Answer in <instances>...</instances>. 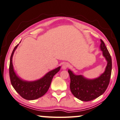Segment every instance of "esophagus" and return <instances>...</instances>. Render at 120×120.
<instances>
[{
    "label": "esophagus",
    "mask_w": 120,
    "mask_h": 120,
    "mask_svg": "<svg viewBox=\"0 0 120 120\" xmlns=\"http://www.w3.org/2000/svg\"><path fill=\"white\" fill-rule=\"evenodd\" d=\"M69 66H70L69 64H68V63H65L63 65V66H62V68H63V69H64V70L66 69L67 68L69 67Z\"/></svg>",
    "instance_id": "obj_1"
}]
</instances>
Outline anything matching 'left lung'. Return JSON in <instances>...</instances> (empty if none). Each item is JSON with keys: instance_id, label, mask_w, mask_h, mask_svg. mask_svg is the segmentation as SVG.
<instances>
[{"instance_id": "left-lung-1", "label": "left lung", "mask_w": 120, "mask_h": 120, "mask_svg": "<svg viewBox=\"0 0 120 120\" xmlns=\"http://www.w3.org/2000/svg\"><path fill=\"white\" fill-rule=\"evenodd\" d=\"M100 49L107 61V66L104 72L95 79H87L82 75H76L70 70V89L74 96L83 101L95 99L103 94L106 90L110 82L112 70V60L104 42L100 39Z\"/></svg>"}]
</instances>
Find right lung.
Listing matches in <instances>:
<instances>
[{
	"mask_svg": "<svg viewBox=\"0 0 120 120\" xmlns=\"http://www.w3.org/2000/svg\"><path fill=\"white\" fill-rule=\"evenodd\" d=\"M19 44L14 48L10 56L9 65V75L11 83L15 90L21 97L26 100H35L44 95L50 87L54 75L58 72L61 67L48 72L44 77L34 81H24L17 76L14 70L12 65V56Z\"/></svg>",
	"mask_w": 120,
	"mask_h": 120,
	"instance_id": "right-lung-1",
	"label": "right lung"
}]
</instances>
